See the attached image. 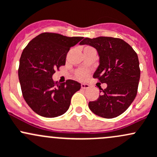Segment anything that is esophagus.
<instances>
[{
  "instance_id": "esophagus-1",
  "label": "esophagus",
  "mask_w": 157,
  "mask_h": 157,
  "mask_svg": "<svg viewBox=\"0 0 157 157\" xmlns=\"http://www.w3.org/2000/svg\"><path fill=\"white\" fill-rule=\"evenodd\" d=\"M89 85H88V84H85V83H82V85H81V88H82V89H88V88H89Z\"/></svg>"
}]
</instances>
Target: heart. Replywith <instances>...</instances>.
<instances>
[{"instance_id": "b5f03b06", "label": "heart", "mask_w": 157, "mask_h": 157, "mask_svg": "<svg viewBox=\"0 0 157 157\" xmlns=\"http://www.w3.org/2000/svg\"><path fill=\"white\" fill-rule=\"evenodd\" d=\"M89 74V71L87 69H78L75 72V77L80 80H84Z\"/></svg>"}]
</instances>
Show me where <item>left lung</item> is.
<instances>
[{
  "mask_svg": "<svg viewBox=\"0 0 157 157\" xmlns=\"http://www.w3.org/2000/svg\"><path fill=\"white\" fill-rule=\"evenodd\" d=\"M80 44L96 48L100 65L93 77L107 85L105 89L99 87L101 94L88 103L90 109L106 119L117 117L129 107L137 95L140 75L138 55L121 38H85Z\"/></svg>",
  "mask_w": 157,
  "mask_h": 157,
  "instance_id": "obj_1",
  "label": "left lung"
}]
</instances>
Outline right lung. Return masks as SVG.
I'll list each match as a JSON object with an SVG mask.
<instances>
[{"label": "right lung", "mask_w": 157, "mask_h": 157, "mask_svg": "<svg viewBox=\"0 0 157 157\" xmlns=\"http://www.w3.org/2000/svg\"><path fill=\"white\" fill-rule=\"evenodd\" d=\"M82 38L44 32L24 48L19 59V79L25 102L37 114L54 118L69 109L71 98L80 89L81 84L71 79L57 83L52 75L65 66L71 47Z\"/></svg>", "instance_id": "1"}]
</instances>
